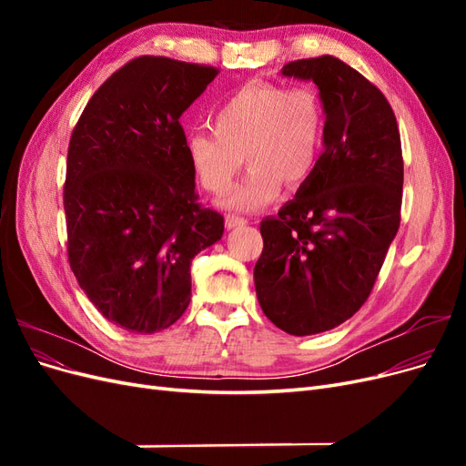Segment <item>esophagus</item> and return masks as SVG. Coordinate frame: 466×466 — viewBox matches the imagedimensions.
<instances>
[{"instance_id":"34e87169","label":"esophagus","mask_w":466,"mask_h":466,"mask_svg":"<svg viewBox=\"0 0 466 466\" xmlns=\"http://www.w3.org/2000/svg\"><path fill=\"white\" fill-rule=\"evenodd\" d=\"M248 221L245 218H238V216H228L225 218V225H228V229H237V228H243Z\"/></svg>"}]
</instances>
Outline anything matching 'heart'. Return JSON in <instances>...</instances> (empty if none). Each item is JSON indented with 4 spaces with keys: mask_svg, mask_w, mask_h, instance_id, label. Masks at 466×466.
Listing matches in <instances>:
<instances>
[{
    "mask_svg": "<svg viewBox=\"0 0 466 466\" xmlns=\"http://www.w3.org/2000/svg\"><path fill=\"white\" fill-rule=\"evenodd\" d=\"M214 130L187 137L192 173L211 194L228 192L245 161L248 175L225 208L255 211L278 198L281 182L301 188L315 175L327 134L320 96L311 87L252 81L211 116Z\"/></svg>",
    "mask_w": 466,
    "mask_h": 466,
    "instance_id": "obj_1",
    "label": "heart"
}]
</instances>
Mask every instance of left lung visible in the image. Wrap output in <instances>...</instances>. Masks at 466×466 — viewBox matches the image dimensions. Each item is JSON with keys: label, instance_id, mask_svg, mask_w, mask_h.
I'll list each match as a JSON object with an SVG mask.
<instances>
[{"label": "left lung", "instance_id": "1", "mask_svg": "<svg viewBox=\"0 0 466 466\" xmlns=\"http://www.w3.org/2000/svg\"><path fill=\"white\" fill-rule=\"evenodd\" d=\"M281 76L319 87L327 134L311 180L260 221L255 286L278 329L309 336L368 301L400 225L404 165L389 101L354 67L319 56L286 64Z\"/></svg>", "mask_w": 466, "mask_h": 466}]
</instances>
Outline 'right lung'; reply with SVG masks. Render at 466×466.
I'll use <instances>...</instances> for the list:
<instances>
[{
  "label": "right lung",
  "mask_w": 466,
  "mask_h": 466,
  "mask_svg": "<svg viewBox=\"0 0 466 466\" xmlns=\"http://www.w3.org/2000/svg\"><path fill=\"white\" fill-rule=\"evenodd\" d=\"M219 69L139 56L89 98L67 149V258L116 327L153 334L190 303V262L223 235L202 208L180 116Z\"/></svg>",
  "instance_id": "obj_1"
}]
</instances>
